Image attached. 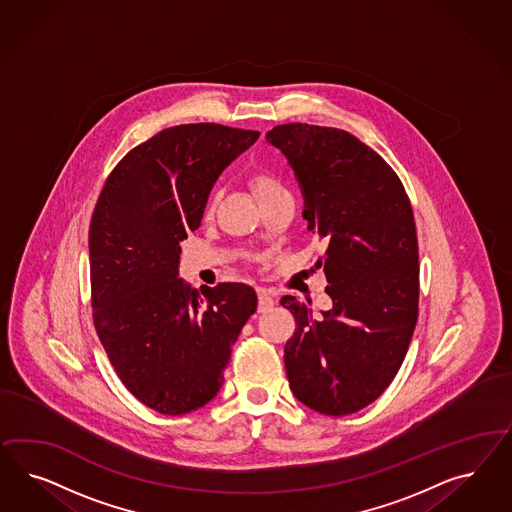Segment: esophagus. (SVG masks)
<instances>
[{
  "label": "esophagus",
  "mask_w": 512,
  "mask_h": 512,
  "mask_svg": "<svg viewBox=\"0 0 512 512\" xmlns=\"http://www.w3.org/2000/svg\"><path fill=\"white\" fill-rule=\"evenodd\" d=\"M272 308H274V300H272V296L266 295V293H261V295H259L257 311H259V313H266V311H270Z\"/></svg>",
  "instance_id": "esophagus-1"
}]
</instances>
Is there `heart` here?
<instances>
[{"instance_id": "1", "label": "heart", "mask_w": 512, "mask_h": 512, "mask_svg": "<svg viewBox=\"0 0 512 512\" xmlns=\"http://www.w3.org/2000/svg\"><path fill=\"white\" fill-rule=\"evenodd\" d=\"M251 189L255 191L259 202L268 199V197H272V195H276V193L285 191L278 180L272 178V176H268V174H253V176H251ZM212 206H214V199L208 204V210H212Z\"/></svg>"}]
</instances>
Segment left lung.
<instances>
[{"instance_id": "left-lung-1", "label": "left lung", "mask_w": 512, "mask_h": 512, "mask_svg": "<svg viewBox=\"0 0 512 512\" xmlns=\"http://www.w3.org/2000/svg\"><path fill=\"white\" fill-rule=\"evenodd\" d=\"M266 140L295 171L332 298L323 317L295 296L281 300L296 321L283 355L289 387L317 413L351 415L392 383L417 325L413 208L387 161L347 131L285 124Z\"/></svg>"}]
</instances>
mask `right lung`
Masks as SVG:
<instances>
[{
	"mask_svg": "<svg viewBox=\"0 0 512 512\" xmlns=\"http://www.w3.org/2000/svg\"><path fill=\"white\" fill-rule=\"evenodd\" d=\"M259 135L219 124L163 129L125 155L95 204V330L125 388L157 413L186 415L216 398L257 310L246 283L197 291L178 278V264L219 174Z\"/></svg>",
	"mask_w": 512,
	"mask_h": 512,
	"instance_id": "obj_1",
	"label": "right lung"
}]
</instances>
